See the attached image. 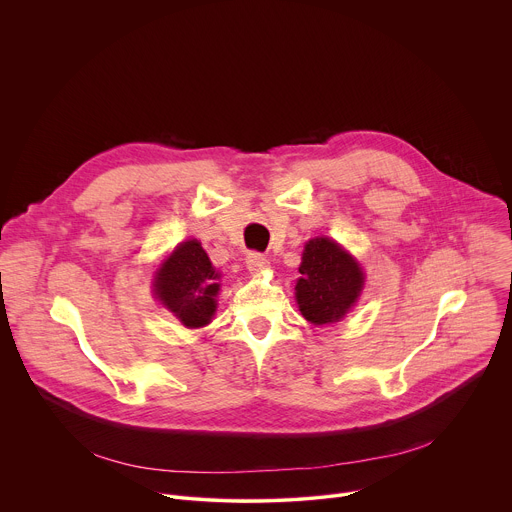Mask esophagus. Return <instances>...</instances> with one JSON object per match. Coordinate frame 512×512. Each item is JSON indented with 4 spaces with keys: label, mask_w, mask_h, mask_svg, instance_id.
Wrapping results in <instances>:
<instances>
[{
    "label": "esophagus",
    "mask_w": 512,
    "mask_h": 512,
    "mask_svg": "<svg viewBox=\"0 0 512 512\" xmlns=\"http://www.w3.org/2000/svg\"><path fill=\"white\" fill-rule=\"evenodd\" d=\"M245 263H247V269L253 271V273H259V271L269 267V259L265 255H261V253H249L245 257Z\"/></svg>",
    "instance_id": "34e87169"
}]
</instances>
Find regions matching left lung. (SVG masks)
Returning a JSON list of instances; mask_svg holds the SVG:
<instances>
[{"label":"left lung","instance_id":"1","mask_svg":"<svg viewBox=\"0 0 512 512\" xmlns=\"http://www.w3.org/2000/svg\"><path fill=\"white\" fill-rule=\"evenodd\" d=\"M300 273L296 300L312 324L338 322L356 302L364 279L358 263L326 237L306 243Z\"/></svg>","mask_w":512,"mask_h":512}]
</instances>
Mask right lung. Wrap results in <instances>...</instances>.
<instances>
[{
  "instance_id": "obj_1",
  "label": "right lung",
  "mask_w": 512,
  "mask_h": 512,
  "mask_svg": "<svg viewBox=\"0 0 512 512\" xmlns=\"http://www.w3.org/2000/svg\"><path fill=\"white\" fill-rule=\"evenodd\" d=\"M218 275L198 241L182 243L162 265L156 277V294L188 328L210 322L216 310Z\"/></svg>"
}]
</instances>
